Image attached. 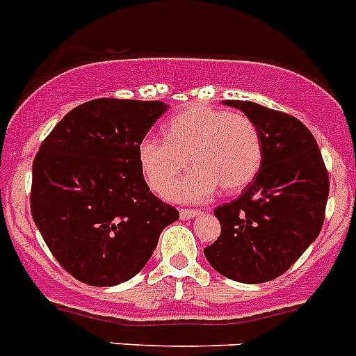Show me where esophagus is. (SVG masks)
<instances>
[{"label":"esophagus","instance_id":"obj_1","mask_svg":"<svg viewBox=\"0 0 356 356\" xmlns=\"http://www.w3.org/2000/svg\"><path fill=\"white\" fill-rule=\"evenodd\" d=\"M197 215H201L200 210H180V217L184 218V220H188V218H194L197 217Z\"/></svg>","mask_w":356,"mask_h":356}]
</instances>
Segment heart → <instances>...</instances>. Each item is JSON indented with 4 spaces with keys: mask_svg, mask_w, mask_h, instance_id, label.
Returning <instances> with one entry per match:
<instances>
[{
    "mask_svg": "<svg viewBox=\"0 0 356 356\" xmlns=\"http://www.w3.org/2000/svg\"><path fill=\"white\" fill-rule=\"evenodd\" d=\"M188 161L195 168L169 192L184 203H201L215 194L245 188L263 164V143L245 114L208 106H188L165 125V138L146 136L139 162L155 192L169 191Z\"/></svg>",
    "mask_w": 356,
    "mask_h": 356,
    "instance_id": "heart-1",
    "label": "heart"
}]
</instances>
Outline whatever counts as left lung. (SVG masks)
Listing matches in <instances>:
<instances>
[{
    "label": "left lung",
    "instance_id": "8db88e82",
    "mask_svg": "<svg viewBox=\"0 0 356 356\" xmlns=\"http://www.w3.org/2000/svg\"><path fill=\"white\" fill-rule=\"evenodd\" d=\"M224 104L256 123L263 164L238 200L215 208L222 231L204 256L220 275L259 284L282 275L318 238L330 191L328 172L302 122L254 102Z\"/></svg>",
    "mask_w": 356,
    "mask_h": 356
}]
</instances>
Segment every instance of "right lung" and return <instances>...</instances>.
Returning a JSON list of instances; mask_svg holds the SVG:
<instances>
[{
    "mask_svg": "<svg viewBox=\"0 0 356 356\" xmlns=\"http://www.w3.org/2000/svg\"><path fill=\"white\" fill-rule=\"evenodd\" d=\"M168 109L159 100H90L65 114L35 156L33 220L52 256L84 284L138 275L180 217L149 192L139 162V143Z\"/></svg>",
    "mask_w": 356,
    "mask_h": 356,
    "instance_id": "obj_1",
    "label": "right lung"
}]
</instances>
